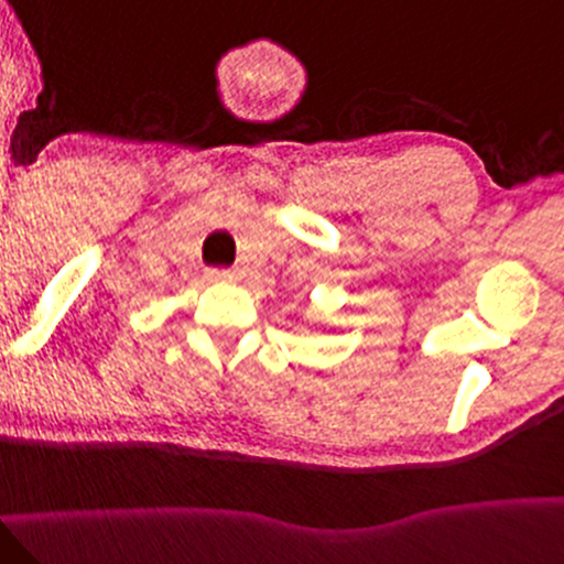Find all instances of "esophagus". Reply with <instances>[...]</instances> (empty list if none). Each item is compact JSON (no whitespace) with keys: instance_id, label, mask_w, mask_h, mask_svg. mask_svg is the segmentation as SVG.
Segmentation results:
<instances>
[{"instance_id":"1","label":"esophagus","mask_w":564,"mask_h":564,"mask_svg":"<svg viewBox=\"0 0 564 564\" xmlns=\"http://www.w3.org/2000/svg\"><path fill=\"white\" fill-rule=\"evenodd\" d=\"M207 280L226 284V282L237 280V274H234V271H229V269H210V271H207Z\"/></svg>"}]
</instances>
